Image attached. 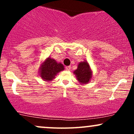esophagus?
Wrapping results in <instances>:
<instances>
[{
  "instance_id": "1",
  "label": "esophagus",
  "mask_w": 134,
  "mask_h": 134,
  "mask_svg": "<svg viewBox=\"0 0 134 134\" xmlns=\"http://www.w3.org/2000/svg\"><path fill=\"white\" fill-rule=\"evenodd\" d=\"M70 69H71V67H70V66H67V67H65L66 70H70Z\"/></svg>"
}]
</instances>
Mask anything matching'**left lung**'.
<instances>
[{
  "label": "left lung",
  "instance_id": "1",
  "mask_svg": "<svg viewBox=\"0 0 134 134\" xmlns=\"http://www.w3.org/2000/svg\"><path fill=\"white\" fill-rule=\"evenodd\" d=\"M76 76L77 80L81 85L86 84L90 82L93 76V71L90 64L84 60L78 64L77 68L73 72Z\"/></svg>",
  "mask_w": 134,
  "mask_h": 134
}]
</instances>
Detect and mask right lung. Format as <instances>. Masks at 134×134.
I'll return each instance as SVG.
<instances>
[{
	"label": "right lung",
	"mask_w": 134,
	"mask_h": 134,
	"mask_svg": "<svg viewBox=\"0 0 134 134\" xmlns=\"http://www.w3.org/2000/svg\"><path fill=\"white\" fill-rule=\"evenodd\" d=\"M64 70V66L53 58L48 57L41 62L39 68V75L44 81L50 82L55 78L56 75Z\"/></svg>",
	"instance_id": "add662e5"
}]
</instances>
